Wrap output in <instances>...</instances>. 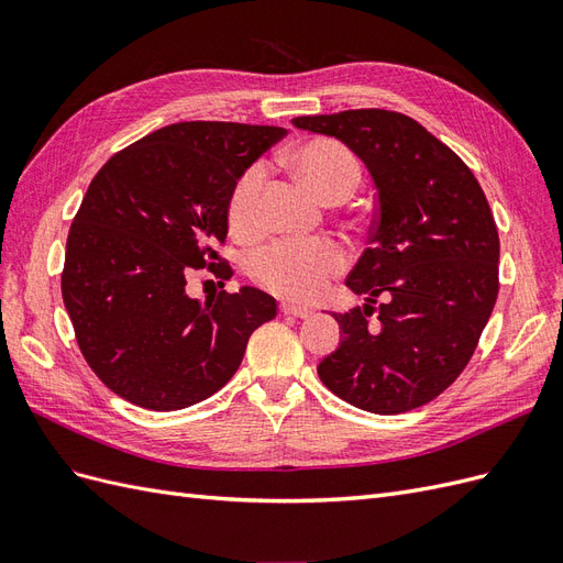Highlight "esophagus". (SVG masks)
<instances>
[{
  "instance_id": "obj_1",
  "label": "esophagus",
  "mask_w": 563,
  "mask_h": 563,
  "mask_svg": "<svg viewBox=\"0 0 563 563\" xmlns=\"http://www.w3.org/2000/svg\"><path fill=\"white\" fill-rule=\"evenodd\" d=\"M282 312L288 317H298V319H308L312 314L310 308H302V305H294V302H282Z\"/></svg>"
}]
</instances>
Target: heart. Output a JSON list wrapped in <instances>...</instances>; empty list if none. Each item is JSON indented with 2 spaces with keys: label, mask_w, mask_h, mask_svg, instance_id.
<instances>
[{
  "label": "heart",
  "mask_w": 563,
  "mask_h": 563,
  "mask_svg": "<svg viewBox=\"0 0 563 563\" xmlns=\"http://www.w3.org/2000/svg\"><path fill=\"white\" fill-rule=\"evenodd\" d=\"M288 164L317 197L331 203L347 199L362 180L360 162L343 143L331 139H314L298 145L288 155ZM261 185V166H251L236 180L228 207L232 230L249 232L255 228ZM345 265L347 253L333 240H284L255 251L249 258V275L272 294L288 300L310 302L323 294L329 279L343 272Z\"/></svg>",
  "instance_id": "1"
}]
</instances>
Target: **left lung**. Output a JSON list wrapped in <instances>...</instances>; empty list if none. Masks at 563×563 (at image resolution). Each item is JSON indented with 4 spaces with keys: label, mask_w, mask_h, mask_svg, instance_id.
Returning <instances> with one entry per match:
<instances>
[{
    "label": "left lung",
    "mask_w": 563,
    "mask_h": 563,
    "mask_svg": "<svg viewBox=\"0 0 563 563\" xmlns=\"http://www.w3.org/2000/svg\"><path fill=\"white\" fill-rule=\"evenodd\" d=\"M291 124L345 143L378 192L368 249L345 282L366 298L333 314L340 343L319 378L364 411H411L460 376L496 305L500 242L486 195L465 162L406 114L345 110Z\"/></svg>",
    "instance_id": "obj_1"
}]
</instances>
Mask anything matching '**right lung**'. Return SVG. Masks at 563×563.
<instances>
[{"mask_svg": "<svg viewBox=\"0 0 563 563\" xmlns=\"http://www.w3.org/2000/svg\"><path fill=\"white\" fill-rule=\"evenodd\" d=\"M286 129L180 122L117 152L91 180L67 234L63 302L84 360L114 395L150 408L209 399L240 368L251 333L275 319L261 288L187 296L192 269L230 279L236 180Z\"/></svg>", "mask_w": 563, "mask_h": 563, "instance_id": "add662e5", "label": "right lung"}]
</instances>
